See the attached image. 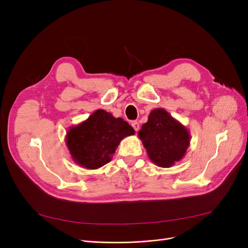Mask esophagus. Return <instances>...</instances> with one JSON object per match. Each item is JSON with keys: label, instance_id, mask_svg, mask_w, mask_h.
<instances>
[{"label": "esophagus", "instance_id": "1", "mask_svg": "<svg viewBox=\"0 0 248 248\" xmlns=\"http://www.w3.org/2000/svg\"><path fill=\"white\" fill-rule=\"evenodd\" d=\"M131 126L133 127V129L136 130L137 132L139 131V129H140V123H139L138 121H133V122L131 123Z\"/></svg>", "mask_w": 248, "mask_h": 248}]
</instances>
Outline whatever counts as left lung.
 Here are the masks:
<instances>
[{
    "label": "left lung",
    "mask_w": 248,
    "mask_h": 248,
    "mask_svg": "<svg viewBox=\"0 0 248 248\" xmlns=\"http://www.w3.org/2000/svg\"><path fill=\"white\" fill-rule=\"evenodd\" d=\"M148 157L160 168H170L181 160L190 145V133L164 108L153 109L138 132Z\"/></svg>",
    "instance_id": "1"
}]
</instances>
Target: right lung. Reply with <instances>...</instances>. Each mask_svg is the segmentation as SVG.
<instances>
[{
	"label": "right lung",
	"instance_id": "1",
	"mask_svg": "<svg viewBox=\"0 0 248 248\" xmlns=\"http://www.w3.org/2000/svg\"><path fill=\"white\" fill-rule=\"evenodd\" d=\"M132 134L133 128L122 118L97 109L84 122L71 126L65 140L74 162L88 170H96L108 163L120 141Z\"/></svg>",
	"mask_w": 248,
	"mask_h": 248
}]
</instances>
